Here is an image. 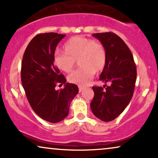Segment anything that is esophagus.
Segmentation results:
<instances>
[{
  "mask_svg": "<svg viewBox=\"0 0 158 158\" xmlns=\"http://www.w3.org/2000/svg\"><path fill=\"white\" fill-rule=\"evenodd\" d=\"M85 89V87H83V86H79V92H81L82 90Z\"/></svg>",
  "mask_w": 158,
  "mask_h": 158,
  "instance_id": "obj_1",
  "label": "esophagus"
}]
</instances>
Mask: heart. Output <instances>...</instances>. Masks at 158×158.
Masks as SVG:
<instances>
[{
  "label": "heart",
  "instance_id": "heart-1",
  "mask_svg": "<svg viewBox=\"0 0 158 158\" xmlns=\"http://www.w3.org/2000/svg\"><path fill=\"white\" fill-rule=\"evenodd\" d=\"M64 52L54 54L53 63L59 70L69 73L72 70L76 60L81 68L73 71L68 79L71 83L85 85L91 80L94 72H100L106 64V52L102 45L84 36H74L63 46Z\"/></svg>",
  "mask_w": 158,
  "mask_h": 158
}]
</instances>
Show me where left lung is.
<instances>
[{
	"label": "left lung",
	"instance_id": "8db88e82",
	"mask_svg": "<svg viewBox=\"0 0 158 158\" xmlns=\"http://www.w3.org/2000/svg\"><path fill=\"white\" fill-rule=\"evenodd\" d=\"M92 36L100 41L106 52V64L100 80L110 85L92 87L94 95L90 107L98 118L108 122L116 118L129 105L135 87L136 68L131 50L117 35L105 32Z\"/></svg>",
	"mask_w": 158,
	"mask_h": 158
}]
</instances>
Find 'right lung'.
Returning <instances> with one entry per match:
<instances>
[{"label": "right lung", "instance_id": "add662e5", "mask_svg": "<svg viewBox=\"0 0 158 158\" xmlns=\"http://www.w3.org/2000/svg\"><path fill=\"white\" fill-rule=\"evenodd\" d=\"M65 35L39 34L30 41L23 56L21 69L22 84L33 110L41 118L58 123L69 114L71 101L79 92L76 85L66 79L55 66L53 56L58 43ZM64 88L56 90V84Z\"/></svg>", "mask_w": 158, "mask_h": 158}]
</instances>
